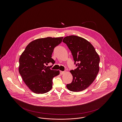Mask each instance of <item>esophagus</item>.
<instances>
[{"label":"esophagus","mask_w":122,"mask_h":122,"mask_svg":"<svg viewBox=\"0 0 122 122\" xmlns=\"http://www.w3.org/2000/svg\"><path fill=\"white\" fill-rule=\"evenodd\" d=\"M64 73H65V72H64V71H60V74L61 75H63Z\"/></svg>","instance_id":"1"}]
</instances>
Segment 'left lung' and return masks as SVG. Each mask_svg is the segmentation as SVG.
Listing matches in <instances>:
<instances>
[{"label": "left lung", "instance_id": "1", "mask_svg": "<svg viewBox=\"0 0 122 122\" xmlns=\"http://www.w3.org/2000/svg\"><path fill=\"white\" fill-rule=\"evenodd\" d=\"M63 41L70 49L77 68L70 70L72 82L67 88L79 92L86 89L95 80L99 70L100 58L92 45L86 39L74 35L65 37Z\"/></svg>", "mask_w": 122, "mask_h": 122}]
</instances>
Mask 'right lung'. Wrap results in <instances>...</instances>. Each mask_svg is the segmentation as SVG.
<instances>
[{
    "instance_id": "obj_1",
    "label": "right lung",
    "mask_w": 122,
    "mask_h": 122,
    "mask_svg": "<svg viewBox=\"0 0 122 122\" xmlns=\"http://www.w3.org/2000/svg\"><path fill=\"white\" fill-rule=\"evenodd\" d=\"M63 37H47L32 41L26 46L19 59V71L29 89L36 94L50 91L52 79L59 74V70H51L45 65L53 64L54 48L62 41Z\"/></svg>"
}]
</instances>
